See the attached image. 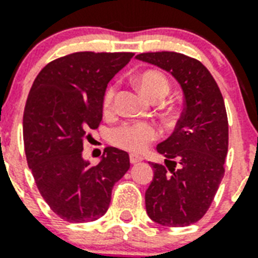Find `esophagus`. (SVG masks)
Instances as JSON below:
<instances>
[{
	"mask_svg": "<svg viewBox=\"0 0 258 258\" xmlns=\"http://www.w3.org/2000/svg\"><path fill=\"white\" fill-rule=\"evenodd\" d=\"M141 161H143V158L141 155L130 154V162H131V164H138V162H141Z\"/></svg>",
	"mask_w": 258,
	"mask_h": 258,
	"instance_id": "obj_1",
	"label": "esophagus"
}]
</instances>
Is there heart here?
Wrapping results in <instances>:
<instances>
[{
	"instance_id": "obj_1",
	"label": "heart",
	"mask_w": 258,
	"mask_h": 258,
	"mask_svg": "<svg viewBox=\"0 0 258 258\" xmlns=\"http://www.w3.org/2000/svg\"><path fill=\"white\" fill-rule=\"evenodd\" d=\"M137 85L146 97L160 100L169 92V81L164 74L155 70H149L135 78ZM115 88H109L104 96V111L109 112L113 105ZM158 138V130L149 121H130L116 127L111 133V142L115 146L131 153L146 150L151 142Z\"/></svg>"
}]
</instances>
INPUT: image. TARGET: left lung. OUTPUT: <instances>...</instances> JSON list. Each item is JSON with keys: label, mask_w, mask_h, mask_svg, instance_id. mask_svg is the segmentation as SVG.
<instances>
[{"label": "left lung", "mask_w": 258, "mask_h": 258, "mask_svg": "<svg viewBox=\"0 0 258 258\" xmlns=\"http://www.w3.org/2000/svg\"><path fill=\"white\" fill-rule=\"evenodd\" d=\"M137 59L169 72L184 93V111L170 137L157 146L165 165L151 164L145 195L147 215L169 227L204 216L222 178L229 149V121L219 86L198 59L180 52H143Z\"/></svg>", "instance_id": "obj_1"}]
</instances>
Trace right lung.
<instances>
[{"label":"right lung","instance_id":"obj_1","mask_svg":"<svg viewBox=\"0 0 258 258\" xmlns=\"http://www.w3.org/2000/svg\"><path fill=\"white\" fill-rule=\"evenodd\" d=\"M133 56L92 51L60 56L42 69L29 90L23 117L27 162L43 199L64 221L103 216L112 188L130 169L128 154L116 147H107L97 165L82 151L88 130L103 119L108 82Z\"/></svg>","mask_w":258,"mask_h":258}]
</instances>
